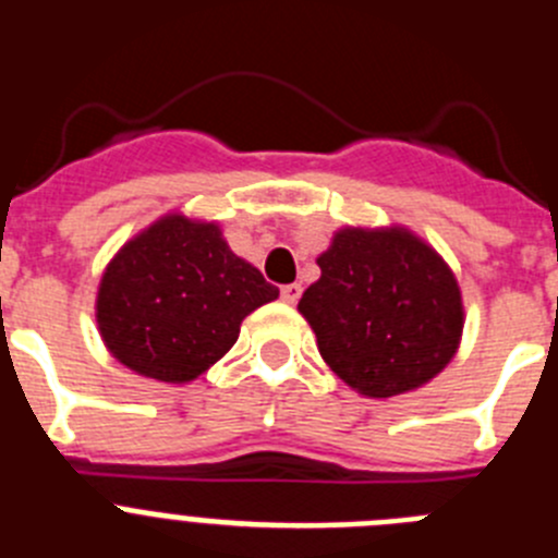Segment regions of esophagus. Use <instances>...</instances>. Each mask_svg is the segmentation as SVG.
Returning <instances> with one entry per match:
<instances>
[{
    "label": "esophagus",
    "instance_id": "1",
    "mask_svg": "<svg viewBox=\"0 0 558 558\" xmlns=\"http://www.w3.org/2000/svg\"><path fill=\"white\" fill-rule=\"evenodd\" d=\"M282 299L288 304L299 302V299H302V284H284V288H282Z\"/></svg>",
    "mask_w": 558,
    "mask_h": 558
}]
</instances>
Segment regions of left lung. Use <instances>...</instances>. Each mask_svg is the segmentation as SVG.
Returning <instances> with one entry per match:
<instances>
[{"label": "left lung", "mask_w": 558, "mask_h": 558, "mask_svg": "<svg viewBox=\"0 0 558 558\" xmlns=\"http://www.w3.org/2000/svg\"><path fill=\"white\" fill-rule=\"evenodd\" d=\"M318 268L299 310L343 383L386 399L450 363L463 329L461 290L430 245L402 229H343Z\"/></svg>", "instance_id": "8db88e82"}]
</instances>
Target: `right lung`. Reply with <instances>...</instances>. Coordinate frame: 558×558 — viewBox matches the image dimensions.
<instances>
[{
  "instance_id": "obj_1",
  "label": "right lung",
  "mask_w": 558,
  "mask_h": 558,
  "mask_svg": "<svg viewBox=\"0 0 558 558\" xmlns=\"http://www.w3.org/2000/svg\"><path fill=\"white\" fill-rule=\"evenodd\" d=\"M279 288L229 251L215 223L167 215L113 256L97 295L106 347L142 377L190 383L234 347Z\"/></svg>"
}]
</instances>
